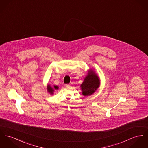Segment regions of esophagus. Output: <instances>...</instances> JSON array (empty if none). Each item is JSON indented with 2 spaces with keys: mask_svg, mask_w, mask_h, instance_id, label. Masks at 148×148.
Instances as JSON below:
<instances>
[{
  "mask_svg": "<svg viewBox=\"0 0 148 148\" xmlns=\"http://www.w3.org/2000/svg\"><path fill=\"white\" fill-rule=\"evenodd\" d=\"M70 84H65V87H70Z\"/></svg>",
  "mask_w": 148,
  "mask_h": 148,
  "instance_id": "esophagus-1",
  "label": "esophagus"
}]
</instances>
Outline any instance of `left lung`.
<instances>
[{
  "instance_id": "8db88e82",
  "label": "left lung",
  "mask_w": 148,
  "mask_h": 148,
  "mask_svg": "<svg viewBox=\"0 0 148 148\" xmlns=\"http://www.w3.org/2000/svg\"><path fill=\"white\" fill-rule=\"evenodd\" d=\"M100 84V81L99 77L93 70L90 69L83 82L80 85L83 95L88 96L92 95L99 87Z\"/></svg>"
}]
</instances>
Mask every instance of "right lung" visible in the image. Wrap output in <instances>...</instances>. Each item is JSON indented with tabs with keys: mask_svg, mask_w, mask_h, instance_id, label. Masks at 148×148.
Listing matches in <instances>:
<instances>
[{
	"mask_svg": "<svg viewBox=\"0 0 148 148\" xmlns=\"http://www.w3.org/2000/svg\"><path fill=\"white\" fill-rule=\"evenodd\" d=\"M58 88V87L57 86H55V85L53 87H52L49 84L47 85V91H48V92L51 95H53L54 90H57Z\"/></svg>",
	"mask_w": 148,
	"mask_h": 148,
	"instance_id": "1",
	"label": "right lung"
}]
</instances>
